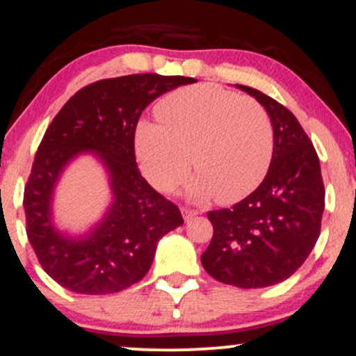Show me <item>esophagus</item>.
Here are the masks:
<instances>
[{
	"mask_svg": "<svg viewBox=\"0 0 356 356\" xmlns=\"http://www.w3.org/2000/svg\"><path fill=\"white\" fill-rule=\"evenodd\" d=\"M199 211H194V209H188V207H183V216H184V220H189V218L197 216Z\"/></svg>",
	"mask_w": 356,
	"mask_h": 356,
	"instance_id": "34e87169",
	"label": "esophagus"
}]
</instances>
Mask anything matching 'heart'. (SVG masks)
Returning <instances> with one entry per match:
<instances>
[{
  "label": "heart",
  "mask_w": 356,
  "mask_h": 356,
  "mask_svg": "<svg viewBox=\"0 0 356 356\" xmlns=\"http://www.w3.org/2000/svg\"><path fill=\"white\" fill-rule=\"evenodd\" d=\"M159 121H140L136 152L150 183L168 193L193 167L196 197L222 202L259 186L274 154V124L259 102L217 84L181 87L155 106Z\"/></svg>",
  "instance_id": "1"
}]
</instances>
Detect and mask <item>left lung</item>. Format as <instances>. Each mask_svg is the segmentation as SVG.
<instances>
[{
	"instance_id": "1",
	"label": "left lung",
	"mask_w": 356,
	"mask_h": 356,
	"mask_svg": "<svg viewBox=\"0 0 356 356\" xmlns=\"http://www.w3.org/2000/svg\"><path fill=\"white\" fill-rule=\"evenodd\" d=\"M236 87L269 113L274 154L250 196L207 212L213 235L201 262L222 284L262 289L289 279L309 256L321 233L325 191L319 157L295 115L261 90Z\"/></svg>"
}]
</instances>
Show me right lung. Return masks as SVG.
Wrapping results in <instances>:
<instances>
[{"instance_id":"add662e5","label":"right lung","mask_w":356,"mask_h":356,"mask_svg":"<svg viewBox=\"0 0 356 356\" xmlns=\"http://www.w3.org/2000/svg\"><path fill=\"white\" fill-rule=\"evenodd\" d=\"M193 77L131 74L77 90L48 126L24 189L26 232L43 270L81 295L129 289L147 274L163 235L183 223L177 204L155 191L136 163V126L145 106ZM97 152L115 201L89 236L72 241L51 222L52 188L77 153Z\"/></svg>"}]
</instances>
